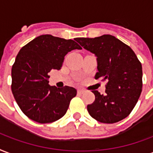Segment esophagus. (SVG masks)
Wrapping results in <instances>:
<instances>
[{
  "label": "esophagus",
  "mask_w": 153,
  "mask_h": 153,
  "mask_svg": "<svg viewBox=\"0 0 153 153\" xmlns=\"http://www.w3.org/2000/svg\"><path fill=\"white\" fill-rule=\"evenodd\" d=\"M85 92H86V90H84V89H79V90H78V94H80V95L84 94Z\"/></svg>",
  "instance_id": "34e87169"
}]
</instances>
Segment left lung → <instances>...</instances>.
<instances>
[{
  "instance_id": "obj_1",
  "label": "left lung",
  "mask_w": 153,
  "mask_h": 153,
  "mask_svg": "<svg viewBox=\"0 0 153 153\" xmlns=\"http://www.w3.org/2000/svg\"><path fill=\"white\" fill-rule=\"evenodd\" d=\"M82 47L97 57L95 79L107 81L105 95L93 91L95 100L88 105L94 119L115 123L131 114L143 87L141 62L128 45L111 35L95 38H75Z\"/></svg>"
}]
</instances>
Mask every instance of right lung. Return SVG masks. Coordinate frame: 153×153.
<instances>
[{
  "label": "right lung",
  "instance_id": "add662e5",
  "mask_svg": "<svg viewBox=\"0 0 153 153\" xmlns=\"http://www.w3.org/2000/svg\"><path fill=\"white\" fill-rule=\"evenodd\" d=\"M82 49L73 39L42 35L23 46L12 66L11 90L22 113L39 123H51L67 111L75 88L48 84L51 70H60L66 54Z\"/></svg>",
  "mask_w": 153,
  "mask_h": 153
}]
</instances>
